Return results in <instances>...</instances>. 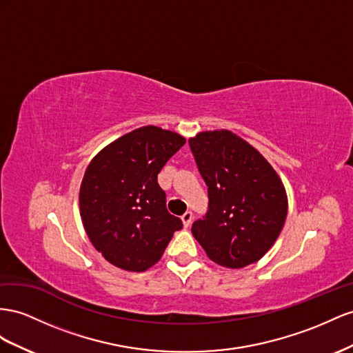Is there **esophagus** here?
<instances>
[{
    "mask_svg": "<svg viewBox=\"0 0 353 353\" xmlns=\"http://www.w3.org/2000/svg\"><path fill=\"white\" fill-rule=\"evenodd\" d=\"M192 220H193V214L190 212V211L184 212V214H183V216H181V221H183L184 227H188L190 224H192Z\"/></svg>",
    "mask_w": 353,
    "mask_h": 353,
    "instance_id": "esophagus-1",
    "label": "esophagus"
}]
</instances>
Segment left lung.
<instances>
[{"label":"left lung","mask_w":353,"mask_h":353,"mask_svg":"<svg viewBox=\"0 0 353 353\" xmlns=\"http://www.w3.org/2000/svg\"><path fill=\"white\" fill-rule=\"evenodd\" d=\"M208 185L209 211L192 233L214 263L242 269L263 259L287 220L288 196L259 150L227 129L190 138Z\"/></svg>","instance_id":"1"}]
</instances>
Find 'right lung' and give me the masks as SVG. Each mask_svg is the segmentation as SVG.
Wrapping results in <instances>:
<instances>
[{
	"instance_id": "1",
	"label": "right lung",
	"mask_w": 353,
	"mask_h": 353,
	"mask_svg": "<svg viewBox=\"0 0 353 353\" xmlns=\"http://www.w3.org/2000/svg\"><path fill=\"white\" fill-rule=\"evenodd\" d=\"M184 144L176 132L144 126L90 160L80 185V216L94 250L116 268L145 272L183 227L168 212L157 175Z\"/></svg>"
}]
</instances>
